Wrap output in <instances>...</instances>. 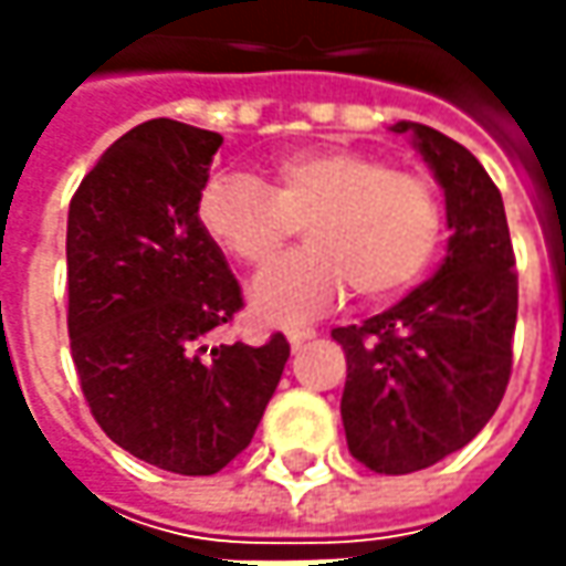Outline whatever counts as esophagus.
<instances>
[{
  "mask_svg": "<svg viewBox=\"0 0 566 566\" xmlns=\"http://www.w3.org/2000/svg\"><path fill=\"white\" fill-rule=\"evenodd\" d=\"M290 346H293V349H302V346H305V343H312V339H315V331H290Z\"/></svg>",
  "mask_w": 566,
  "mask_h": 566,
  "instance_id": "34e87169",
  "label": "esophagus"
}]
</instances>
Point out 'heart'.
<instances>
[{
  "label": "heart",
  "mask_w": 566,
  "mask_h": 566,
  "mask_svg": "<svg viewBox=\"0 0 566 566\" xmlns=\"http://www.w3.org/2000/svg\"><path fill=\"white\" fill-rule=\"evenodd\" d=\"M198 223L251 271L271 268L305 227L308 249L249 293L261 324L298 327L337 308L349 286L368 302L412 290L438 258L444 207L419 172L353 147H308L273 164L271 188L242 172L213 176Z\"/></svg>",
  "instance_id": "b5f03b06"
}]
</instances>
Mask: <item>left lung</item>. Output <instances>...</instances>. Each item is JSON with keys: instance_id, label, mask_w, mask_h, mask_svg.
Returning a JSON list of instances; mask_svg holds the SVG:
<instances>
[{"instance_id": "obj_1", "label": "left lung", "mask_w": 566, "mask_h": 566, "mask_svg": "<svg viewBox=\"0 0 566 566\" xmlns=\"http://www.w3.org/2000/svg\"><path fill=\"white\" fill-rule=\"evenodd\" d=\"M444 191L447 258L394 308L337 327L346 353L339 416L349 453L406 475L467 447L507 390L516 273L501 191L463 144L397 122Z\"/></svg>"}]
</instances>
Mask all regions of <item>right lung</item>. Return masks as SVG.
<instances>
[{
  "mask_svg": "<svg viewBox=\"0 0 566 566\" xmlns=\"http://www.w3.org/2000/svg\"><path fill=\"white\" fill-rule=\"evenodd\" d=\"M223 138L150 119L109 144L69 207V337L97 424L132 457L213 475L254 438L290 343L213 346L242 308L239 283L198 223Z\"/></svg>",
  "mask_w": 566,
  "mask_h": 566,
  "instance_id": "1",
  "label": "right lung"
}]
</instances>
